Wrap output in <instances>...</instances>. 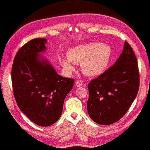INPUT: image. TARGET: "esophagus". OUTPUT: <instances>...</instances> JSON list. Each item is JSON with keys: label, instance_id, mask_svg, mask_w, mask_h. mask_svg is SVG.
I'll return each instance as SVG.
<instances>
[{"label": "esophagus", "instance_id": "34e87169", "mask_svg": "<svg viewBox=\"0 0 150 150\" xmlns=\"http://www.w3.org/2000/svg\"><path fill=\"white\" fill-rule=\"evenodd\" d=\"M82 85V82L81 80H77L76 82H75V85H76V87H81Z\"/></svg>", "mask_w": 150, "mask_h": 150}]
</instances>
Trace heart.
Segmentation results:
<instances>
[{"mask_svg":"<svg viewBox=\"0 0 150 150\" xmlns=\"http://www.w3.org/2000/svg\"><path fill=\"white\" fill-rule=\"evenodd\" d=\"M112 49L109 45L101 42H89L75 46L68 50V58L61 59V66L68 73L74 70L73 63L80 65L86 76L94 77L102 74L109 64Z\"/></svg>","mask_w":150,"mask_h":150,"instance_id":"1","label":"heart"}]
</instances>
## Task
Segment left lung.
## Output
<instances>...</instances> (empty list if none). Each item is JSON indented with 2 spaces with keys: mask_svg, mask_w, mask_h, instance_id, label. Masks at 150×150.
I'll return each instance as SVG.
<instances>
[{
  "mask_svg": "<svg viewBox=\"0 0 150 150\" xmlns=\"http://www.w3.org/2000/svg\"><path fill=\"white\" fill-rule=\"evenodd\" d=\"M139 85L137 58L125 42L114 65L89 83L87 107L91 119L104 125L119 120L135 100Z\"/></svg>",
  "mask_w": 150,
  "mask_h": 150,
  "instance_id": "left-lung-1",
  "label": "left lung"
}]
</instances>
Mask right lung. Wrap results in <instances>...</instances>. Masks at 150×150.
<instances>
[{
    "label": "right lung",
    "mask_w": 150,
    "mask_h": 150,
    "mask_svg": "<svg viewBox=\"0 0 150 150\" xmlns=\"http://www.w3.org/2000/svg\"><path fill=\"white\" fill-rule=\"evenodd\" d=\"M47 39L38 38L22 46L15 55L11 72L17 104L31 121L50 126L59 119L63 102L74 80L58 75L42 53Z\"/></svg>",
    "instance_id": "1"
}]
</instances>
